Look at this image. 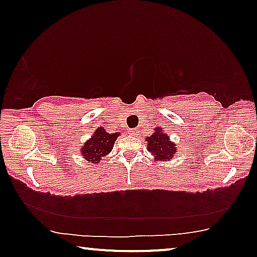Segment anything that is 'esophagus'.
<instances>
[{
    "mask_svg": "<svg viewBox=\"0 0 257 257\" xmlns=\"http://www.w3.org/2000/svg\"><path fill=\"white\" fill-rule=\"evenodd\" d=\"M129 135H132V136H137V135H139V130L137 128H133L129 130Z\"/></svg>",
    "mask_w": 257,
    "mask_h": 257,
    "instance_id": "obj_1",
    "label": "esophagus"
}]
</instances>
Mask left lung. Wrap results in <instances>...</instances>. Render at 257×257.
<instances>
[{
	"label": "left lung",
	"instance_id": "8db88e82",
	"mask_svg": "<svg viewBox=\"0 0 257 257\" xmlns=\"http://www.w3.org/2000/svg\"><path fill=\"white\" fill-rule=\"evenodd\" d=\"M147 150L154 155L155 161H169L177 154V147L161 127L154 128L153 135L146 138Z\"/></svg>",
	"mask_w": 257,
	"mask_h": 257
}]
</instances>
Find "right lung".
<instances>
[{"instance_id": "add662e5", "label": "right lung", "mask_w": 257, "mask_h": 257, "mask_svg": "<svg viewBox=\"0 0 257 257\" xmlns=\"http://www.w3.org/2000/svg\"><path fill=\"white\" fill-rule=\"evenodd\" d=\"M119 135L120 133L108 134L103 127H98L95 130L92 138H89L81 146V155L86 161H89V163H99L102 158L112 151Z\"/></svg>"}]
</instances>
